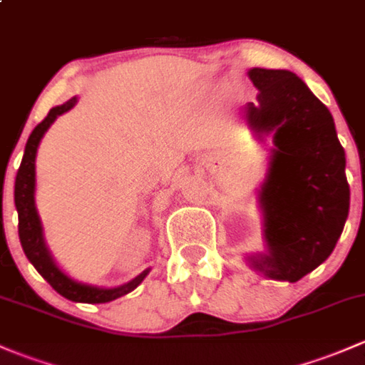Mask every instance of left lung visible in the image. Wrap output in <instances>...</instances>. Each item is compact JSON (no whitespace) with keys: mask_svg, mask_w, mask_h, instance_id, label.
Here are the masks:
<instances>
[{"mask_svg":"<svg viewBox=\"0 0 365 365\" xmlns=\"http://www.w3.org/2000/svg\"><path fill=\"white\" fill-rule=\"evenodd\" d=\"M259 90L245 106L257 139L273 137L257 187L264 252L245 254L272 280L297 282L331 256L350 210L346 158L329 109L287 69H249Z\"/></svg>","mask_w":365,"mask_h":365,"instance_id":"left-lung-1","label":"left lung"}]
</instances>
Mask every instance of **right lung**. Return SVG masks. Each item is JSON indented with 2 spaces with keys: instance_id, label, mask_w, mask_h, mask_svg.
<instances>
[{
  "instance_id": "right-lung-1",
  "label": "right lung",
  "mask_w": 365,
  "mask_h": 365,
  "mask_svg": "<svg viewBox=\"0 0 365 365\" xmlns=\"http://www.w3.org/2000/svg\"><path fill=\"white\" fill-rule=\"evenodd\" d=\"M76 103L78 97H71L68 103L50 109L46 118L31 132L29 139H27L21 168H19L17 178H15V207H17L19 214V238H21V245L31 264L61 296H64L69 301H74V303H109V301H115L125 296V294L134 291L137 285L148 277L151 268H146L143 273L132 278L130 282L116 285V287H99V285L74 280L68 273L58 268L56 259L50 254L45 242V235H43V225L36 209V202H34V195H36V155L43 135L46 134L50 125L57 120V116L68 113L69 109L76 106Z\"/></svg>"
}]
</instances>
